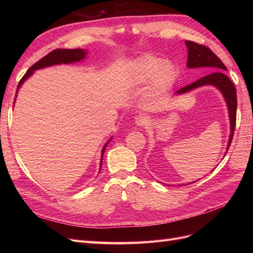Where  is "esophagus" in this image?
I'll return each instance as SVG.
<instances>
[{"instance_id": "34e87169", "label": "esophagus", "mask_w": 253, "mask_h": 253, "mask_svg": "<svg viewBox=\"0 0 253 253\" xmlns=\"http://www.w3.org/2000/svg\"><path fill=\"white\" fill-rule=\"evenodd\" d=\"M145 124H147V119L142 116H137L135 118V125L137 126H144Z\"/></svg>"}]
</instances>
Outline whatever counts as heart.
I'll use <instances>...</instances> for the list:
<instances>
[{
	"label": "heart",
	"mask_w": 253,
	"mask_h": 253,
	"mask_svg": "<svg viewBox=\"0 0 253 253\" xmlns=\"http://www.w3.org/2000/svg\"><path fill=\"white\" fill-rule=\"evenodd\" d=\"M128 78L134 85L149 83L145 97L148 101L156 103L162 101L175 85L178 78V70L170 60L142 55L129 65Z\"/></svg>",
	"instance_id": "b5f03b06"
}]
</instances>
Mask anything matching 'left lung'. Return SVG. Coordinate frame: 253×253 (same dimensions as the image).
Segmentation results:
<instances>
[{
	"label": "left lung",
	"mask_w": 253,
	"mask_h": 253,
	"mask_svg": "<svg viewBox=\"0 0 253 253\" xmlns=\"http://www.w3.org/2000/svg\"><path fill=\"white\" fill-rule=\"evenodd\" d=\"M186 46L188 47V68H206V71L210 73L206 75L205 77L198 79L197 81L189 84V85L180 88L175 93V96H179L187 94L189 91L202 87L205 85H212L216 87L220 94L223 95L225 102L227 104V109L229 113V120H230V135H229L227 151L230 147L232 137L235 128L236 121V88L232 81L229 79L224 72L227 71L226 66L221 62L219 58L214 53L211 49H209L204 45L197 44L192 41H186ZM226 151V153H227ZM225 153V154H226ZM195 182V181H192ZM190 182V183H192Z\"/></svg>",
	"instance_id": "left-lung-1"
}]
</instances>
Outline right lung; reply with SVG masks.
<instances>
[{
	"instance_id": "1",
	"label": "right lung",
	"mask_w": 253,
	"mask_h": 253,
	"mask_svg": "<svg viewBox=\"0 0 253 253\" xmlns=\"http://www.w3.org/2000/svg\"><path fill=\"white\" fill-rule=\"evenodd\" d=\"M87 55V50L85 49H55L51 52H49L48 55L42 58L40 61H38L36 64H34L29 70L26 72V74L23 76V78L20 80L18 87H17V93H16V98L19 93V89L22 86V84L24 83L30 76H32L36 71L41 70V68L45 67H49L53 65H59V64H71V63H76V62H80V61L84 60L86 58ZM16 98H14V101H16ZM113 137L108 140L104 144V147L101 150V158H100V169H99V172L101 170V166H102V157H103V153L105 151L106 145L109 144V142L112 140Z\"/></svg>"
}]
</instances>
